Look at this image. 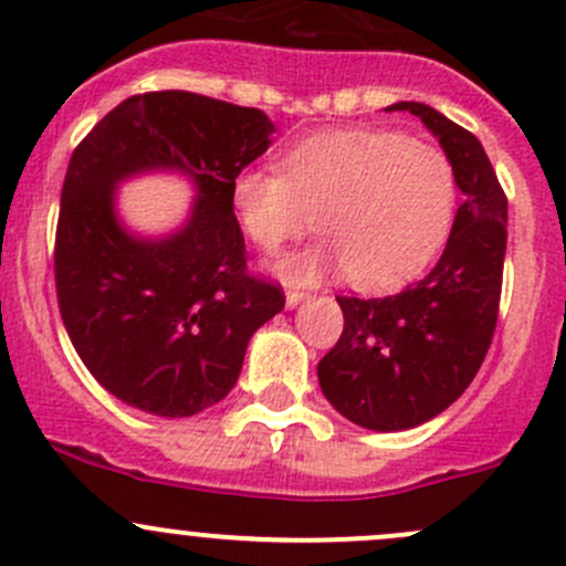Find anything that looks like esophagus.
<instances>
[{
  "label": "esophagus",
  "instance_id": "esophagus-1",
  "mask_svg": "<svg viewBox=\"0 0 566 566\" xmlns=\"http://www.w3.org/2000/svg\"><path fill=\"white\" fill-rule=\"evenodd\" d=\"M305 291H300V289H289V291H285V305H289V307H296V305H300V302L302 300H305Z\"/></svg>",
  "mask_w": 566,
  "mask_h": 566
}]
</instances>
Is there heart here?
<instances>
[{
    "label": "heart",
    "instance_id": "obj_1",
    "mask_svg": "<svg viewBox=\"0 0 566 566\" xmlns=\"http://www.w3.org/2000/svg\"><path fill=\"white\" fill-rule=\"evenodd\" d=\"M458 182L439 147L395 130L316 133L289 147L281 168L248 166L231 179L244 237L275 253L313 226L324 242L281 264L289 283L343 270L365 291H384L424 270L450 234Z\"/></svg>",
    "mask_w": 566,
    "mask_h": 566
}]
</instances>
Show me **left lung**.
Returning <instances> with one entry per match:
<instances>
[{"instance_id": "left-lung-1", "label": "left lung", "mask_w": 566, "mask_h": 566, "mask_svg": "<svg viewBox=\"0 0 566 566\" xmlns=\"http://www.w3.org/2000/svg\"><path fill=\"white\" fill-rule=\"evenodd\" d=\"M439 138L463 193L444 253L400 294L337 296L343 335L318 363L332 406L368 430H406L465 392L496 332L506 196L474 133L424 103H395Z\"/></svg>"}]
</instances>
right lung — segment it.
<instances>
[{
	"label": "right lung",
	"mask_w": 566,
	"mask_h": 566,
	"mask_svg": "<svg viewBox=\"0 0 566 566\" xmlns=\"http://www.w3.org/2000/svg\"><path fill=\"white\" fill-rule=\"evenodd\" d=\"M259 108L196 92L122 101L75 147L54 244L56 300L86 370L122 403L193 417L237 384L253 332L283 311L277 283L248 272L231 179L266 153ZM144 170H182L199 198L163 241L127 235L113 188Z\"/></svg>",
	"instance_id": "right-lung-1"
}]
</instances>
